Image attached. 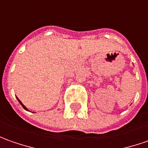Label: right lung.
<instances>
[{"mask_svg": "<svg viewBox=\"0 0 148 148\" xmlns=\"http://www.w3.org/2000/svg\"><path fill=\"white\" fill-rule=\"evenodd\" d=\"M17 99H18V102H19V103H20V105H21V106H23V109H24V110H28L27 109V108H26V106H24V105H23V103H22V102H21V101H20V100L18 99V98H17Z\"/></svg>", "mask_w": 148, "mask_h": 148, "instance_id": "right-lung-1", "label": "right lung"}]
</instances>
